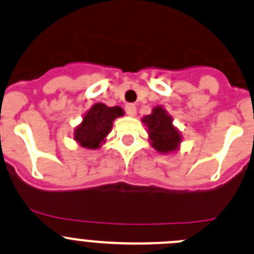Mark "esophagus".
<instances>
[{"mask_svg": "<svg viewBox=\"0 0 254 254\" xmlns=\"http://www.w3.org/2000/svg\"><path fill=\"white\" fill-rule=\"evenodd\" d=\"M125 113L129 116H135V114H136V106L134 104H127V105H125Z\"/></svg>", "mask_w": 254, "mask_h": 254, "instance_id": "esophagus-1", "label": "esophagus"}]
</instances>
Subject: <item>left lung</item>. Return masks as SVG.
<instances>
[{
    "label": "left lung",
    "mask_w": 254,
    "mask_h": 254,
    "mask_svg": "<svg viewBox=\"0 0 254 254\" xmlns=\"http://www.w3.org/2000/svg\"><path fill=\"white\" fill-rule=\"evenodd\" d=\"M143 122L146 124L151 144L158 151L169 153L178 148L181 135L172 124V118L160 106L153 109V114L145 116Z\"/></svg>",
    "instance_id": "left-lung-1"
}]
</instances>
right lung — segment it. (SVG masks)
Returning <instances> with one entry per match:
<instances>
[{
	"mask_svg": "<svg viewBox=\"0 0 254 254\" xmlns=\"http://www.w3.org/2000/svg\"><path fill=\"white\" fill-rule=\"evenodd\" d=\"M123 115V109L119 106L108 108L104 104H95L86 115L81 125L75 131V140L87 149H96L100 146L106 135L113 127L115 118Z\"/></svg>",
	"mask_w": 254,
	"mask_h": 254,
	"instance_id": "add662e5",
	"label": "right lung"
}]
</instances>
